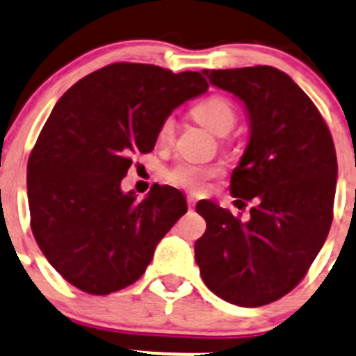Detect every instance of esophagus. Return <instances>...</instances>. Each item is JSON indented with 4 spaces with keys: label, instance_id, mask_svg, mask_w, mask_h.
<instances>
[{
    "label": "esophagus",
    "instance_id": "obj_1",
    "mask_svg": "<svg viewBox=\"0 0 356 356\" xmlns=\"http://www.w3.org/2000/svg\"><path fill=\"white\" fill-rule=\"evenodd\" d=\"M195 202H197V201H195L194 195H188V197H187V204H188V208L194 209V208H195Z\"/></svg>",
    "mask_w": 356,
    "mask_h": 356
}]
</instances>
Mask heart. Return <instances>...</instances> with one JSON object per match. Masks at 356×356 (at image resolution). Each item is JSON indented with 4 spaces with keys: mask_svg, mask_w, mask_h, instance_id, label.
Masks as SVG:
<instances>
[{
    "mask_svg": "<svg viewBox=\"0 0 356 356\" xmlns=\"http://www.w3.org/2000/svg\"><path fill=\"white\" fill-rule=\"evenodd\" d=\"M195 120L202 124L213 134L223 136L234 127L236 124V108L225 96H209L192 110ZM175 134V120L168 117L162 120L159 127V140L168 143ZM222 172V165L218 164H197V162H180L168 172V180L181 188L192 192L204 191L208 181Z\"/></svg>",
    "mask_w": 356,
    "mask_h": 356,
    "instance_id": "heart-1",
    "label": "heart"
}]
</instances>
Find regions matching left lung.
I'll return each instance as SVG.
<instances>
[{"label":"left lung","instance_id":"left-lung-1","mask_svg":"<svg viewBox=\"0 0 356 356\" xmlns=\"http://www.w3.org/2000/svg\"><path fill=\"white\" fill-rule=\"evenodd\" d=\"M209 83L245 103L250 140L231 176L243 222L211 201L195 209L206 232L195 241L202 282L227 302L259 307L296 289L332 223L337 157L320 111L273 66L204 70Z\"/></svg>","mask_w":356,"mask_h":356}]
</instances>
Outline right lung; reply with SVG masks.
<instances>
[{"label": "right lung", "mask_w": 356, "mask_h": 356, "mask_svg": "<svg viewBox=\"0 0 356 356\" xmlns=\"http://www.w3.org/2000/svg\"><path fill=\"white\" fill-rule=\"evenodd\" d=\"M206 90L197 71L115 63L57 101L29 155L28 199L33 236L67 283L108 296L143 276L187 201L157 184L138 201L120 181L134 154L154 150L162 120Z\"/></svg>", "instance_id": "1"}]
</instances>
